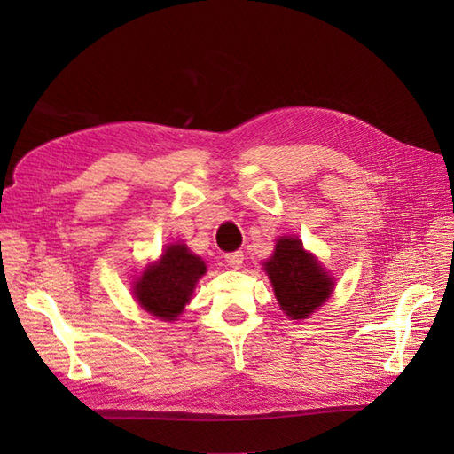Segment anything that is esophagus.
<instances>
[{
    "label": "esophagus",
    "instance_id": "34e87169",
    "mask_svg": "<svg viewBox=\"0 0 454 454\" xmlns=\"http://www.w3.org/2000/svg\"><path fill=\"white\" fill-rule=\"evenodd\" d=\"M225 261H227V265H229V267H232V269H240V267H242V263H244V254H242L240 250H237V252H229V254H225Z\"/></svg>",
    "mask_w": 454,
    "mask_h": 454
}]
</instances>
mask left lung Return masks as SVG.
Instances as JSON below:
<instances>
[{
	"instance_id": "left-lung-1",
	"label": "left lung",
	"mask_w": 454,
	"mask_h": 454,
	"mask_svg": "<svg viewBox=\"0 0 454 454\" xmlns=\"http://www.w3.org/2000/svg\"><path fill=\"white\" fill-rule=\"evenodd\" d=\"M282 310L292 320H303L318 309L333 290V278L303 250V242L284 237L277 242L274 255L265 263Z\"/></svg>"
}]
</instances>
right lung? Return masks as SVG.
I'll use <instances>...</instances> for the list:
<instances>
[{
    "instance_id": "right-lung-1",
    "label": "right lung",
    "mask_w": 454,
    "mask_h": 454,
    "mask_svg": "<svg viewBox=\"0 0 454 454\" xmlns=\"http://www.w3.org/2000/svg\"><path fill=\"white\" fill-rule=\"evenodd\" d=\"M204 272V261L191 254L185 244H170L159 263L147 267L136 282L134 295L144 310L172 322L189 303Z\"/></svg>"
}]
</instances>
